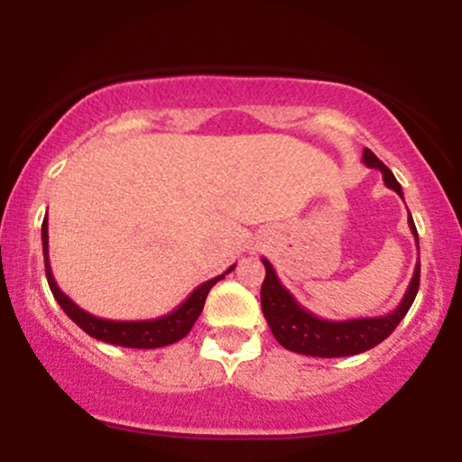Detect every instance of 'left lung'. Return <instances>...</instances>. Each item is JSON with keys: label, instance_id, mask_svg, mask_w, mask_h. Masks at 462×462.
I'll list each match as a JSON object with an SVG mask.
<instances>
[{"label": "left lung", "instance_id": "obj_1", "mask_svg": "<svg viewBox=\"0 0 462 462\" xmlns=\"http://www.w3.org/2000/svg\"><path fill=\"white\" fill-rule=\"evenodd\" d=\"M363 162L371 169H380L383 173L384 184L391 190H395L402 199L400 182H397L391 169L380 161L371 150L363 152ZM408 226H411L412 236H415L417 249H419V236L415 221H412L411 213H408ZM264 264V282L261 286V306L263 315L267 319L269 328H272L275 341L280 346L289 349V352L304 354V356H317V358H341V356H354V354H363L367 349L375 347L383 343L391 332L400 326L404 319L408 309L417 298L419 291V263L412 273L411 284H408L404 298L397 304L395 310L386 312L380 317H360V319H346V321H328L317 317L315 312L300 304L295 295L291 293L286 286L280 282L278 273H275L273 264L263 258Z\"/></svg>", "mask_w": 462, "mask_h": 462}]
</instances>
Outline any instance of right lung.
Instances as JSON below:
<instances>
[{"mask_svg": "<svg viewBox=\"0 0 462 462\" xmlns=\"http://www.w3.org/2000/svg\"><path fill=\"white\" fill-rule=\"evenodd\" d=\"M41 236H43V256H45V275L47 282H50L51 293L60 309L67 312V317L73 323H78L88 337L97 338V341L110 343V346H121V347H134V349H153V347H164L171 346V343L180 341L190 332L193 323L198 321V317L204 310V301L208 291L219 282V280L226 278V273H230L235 269L232 264L227 272H224L217 278L206 280L201 282L193 293L189 295L178 309H173L167 315L156 317V319H141V321H115V319H102V317H95L91 312H87L84 309L73 301L69 295L62 293L58 289L54 273H51V264H50V235H47V217L43 219V227H41Z\"/></svg>", "mask_w": 462, "mask_h": 462, "instance_id": "right-lung-1", "label": "right lung"}]
</instances>
